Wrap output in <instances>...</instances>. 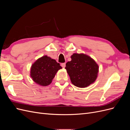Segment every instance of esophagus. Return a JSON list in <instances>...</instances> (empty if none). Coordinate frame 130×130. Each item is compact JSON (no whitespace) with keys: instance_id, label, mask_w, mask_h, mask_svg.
<instances>
[{"instance_id":"obj_1","label":"esophagus","mask_w":130,"mask_h":130,"mask_svg":"<svg viewBox=\"0 0 130 130\" xmlns=\"http://www.w3.org/2000/svg\"><path fill=\"white\" fill-rule=\"evenodd\" d=\"M61 66L63 68H65V67H66V63H61Z\"/></svg>"}]
</instances>
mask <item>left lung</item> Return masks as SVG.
<instances>
[{
	"label": "left lung",
	"instance_id": "8db88e82",
	"mask_svg": "<svg viewBox=\"0 0 130 130\" xmlns=\"http://www.w3.org/2000/svg\"><path fill=\"white\" fill-rule=\"evenodd\" d=\"M72 60L66 63L65 68L72 83L78 87L84 88L95 81L99 67L89 56L83 54H74Z\"/></svg>",
	"mask_w": 130,
	"mask_h": 130
}]
</instances>
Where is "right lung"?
I'll return each instance as SVG.
<instances>
[{
  "label": "right lung",
  "mask_w": 130,
  "mask_h": 130,
  "mask_svg": "<svg viewBox=\"0 0 130 130\" xmlns=\"http://www.w3.org/2000/svg\"><path fill=\"white\" fill-rule=\"evenodd\" d=\"M60 63L47 56L35 62L31 68V77L37 84L45 86L51 84L56 73L61 69Z\"/></svg>",
  "instance_id": "obj_1"
}]
</instances>
